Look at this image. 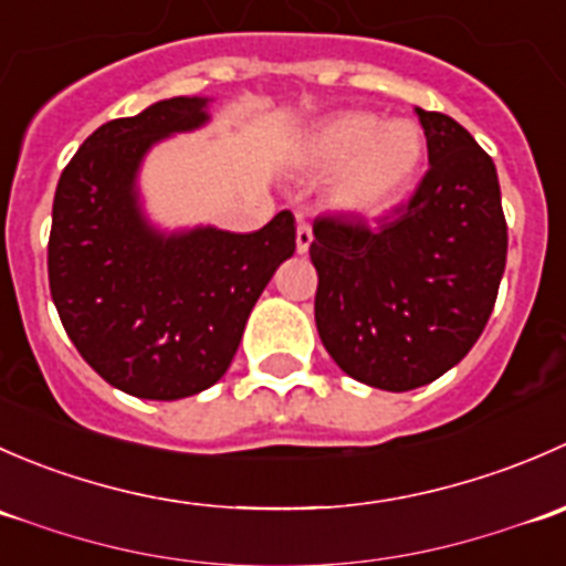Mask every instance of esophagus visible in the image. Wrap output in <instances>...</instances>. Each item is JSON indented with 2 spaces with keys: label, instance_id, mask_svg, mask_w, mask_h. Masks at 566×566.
<instances>
[{
  "label": "esophagus",
  "instance_id": "obj_1",
  "mask_svg": "<svg viewBox=\"0 0 566 566\" xmlns=\"http://www.w3.org/2000/svg\"><path fill=\"white\" fill-rule=\"evenodd\" d=\"M312 247V227L306 224L304 219H298V230H295V249H298V254H306Z\"/></svg>",
  "mask_w": 566,
  "mask_h": 566
}]
</instances>
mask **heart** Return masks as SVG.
I'll return each mask as SVG.
<instances>
[{
  "label": "heart",
  "mask_w": 566,
  "mask_h": 566,
  "mask_svg": "<svg viewBox=\"0 0 566 566\" xmlns=\"http://www.w3.org/2000/svg\"><path fill=\"white\" fill-rule=\"evenodd\" d=\"M424 150V136L410 119H389L364 112L331 119L312 145V164L319 172H334L331 199L347 213H373L386 205L410 175Z\"/></svg>",
  "instance_id": "obj_1"
}]
</instances>
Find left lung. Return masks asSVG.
Instances as JSON below:
<instances>
[{
  "mask_svg": "<svg viewBox=\"0 0 566 566\" xmlns=\"http://www.w3.org/2000/svg\"><path fill=\"white\" fill-rule=\"evenodd\" d=\"M430 169L378 227L319 216L315 323L342 373L373 389L432 384L476 345L506 265L495 164L441 112L416 108Z\"/></svg>",
  "mask_w": 566,
  "mask_h": 566,
  "instance_id": "1",
  "label": "left lung"
}]
</instances>
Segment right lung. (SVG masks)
<instances>
[{
  "mask_svg": "<svg viewBox=\"0 0 566 566\" xmlns=\"http://www.w3.org/2000/svg\"><path fill=\"white\" fill-rule=\"evenodd\" d=\"M208 98H169L101 125L62 169L49 287L67 336L114 389L180 399L221 380L273 271L295 251L290 210L256 232H161L136 175L156 142L208 123Z\"/></svg>",
  "mask_w": 566,
  "mask_h": 566,
  "instance_id": "obj_1",
  "label": "right lung"
}]
</instances>
